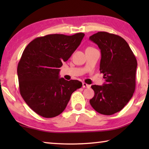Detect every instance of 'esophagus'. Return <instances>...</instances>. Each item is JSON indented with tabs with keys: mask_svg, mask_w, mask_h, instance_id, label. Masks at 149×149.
<instances>
[{
	"mask_svg": "<svg viewBox=\"0 0 149 149\" xmlns=\"http://www.w3.org/2000/svg\"><path fill=\"white\" fill-rule=\"evenodd\" d=\"M82 86L84 88H89V87H90V85L87 84H85V83H83Z\"/></svg>",
	"mask_w": 149,
	"mask_h": 149,
	"instance_id": "1",
	"label": "esophagus"
}]
</instances>
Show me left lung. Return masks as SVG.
<instances>
[{"mask_svg": "<svg viewBox=\"0 0 149 149\" xmlns=\"http://www.w3.org/2000/svg\"><path fill=\"white\" fill-rule=\"evenodd\" d=\"M89 39L100 49V71L105 79L103 85L91 86L95 95L90 104L100 114H114L127 104L135 91L137 60L119 35L100 31Z\"/></svg>", "mask_w": 149, "mask_h": 149, "instance_id": "1", "label": "left lung"}]
</instances>
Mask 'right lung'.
<instances>
[{"mask_svg":"<svg viewBox=\"0 0 149 149\" xmlns=\"http://www.w3.org/2000/svg\"><path fill=\"white\" fill-rule=\"evenodd\" d=\"M84 33L51 34L33 40L24 49L17 65L20 95L35 113L44 118L57 116L65 110L78 80L60 78V68L79 47Z\"/></svg>","mask_w":149,"mask_h":149,"instance_id":"1","label":"right lung"}]
</instances>
